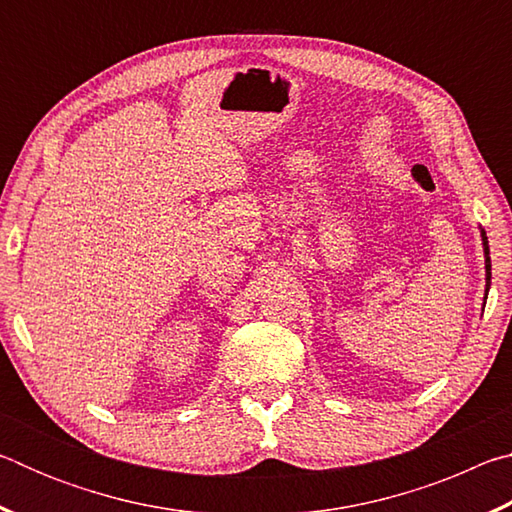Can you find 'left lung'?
Here are the masks:
<instances>
[{"label": "left lung", "instance_id": "left-lung-1", "mask_svg": "<svg viewBox=\"0 0 512 512\" xmlns=\"http://www.w3.org/2000/svg\"><path fill=\"white\" fill-rule=\"evenodd\" d=\"M481 241H483V255H485V298H488L492 264H490V248H488V237H485V230H481Z\"/></svg>", "mask_w": 512, "mask_h": 512}]
</instances>
